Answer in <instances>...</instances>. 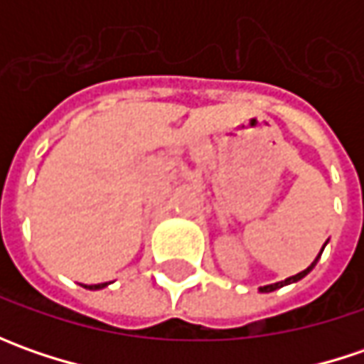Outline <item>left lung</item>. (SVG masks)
Segmentation results:
<instances>
[{"label": "left lung", "instance_id": "8db88e82", "mask_svg": "<svg viewBox=\"0 0 364 364\" xmlns=\"http://www.w3.org/2000/svg\"><path fill=\"white\" fill-rule=\"evenodd\" d=\"M326 243H328V241H326ZM326 243H324V247H326ZM324 247H322V251H324ZM322 251L318 253V257H316L314 261H312V263H310V265H308V267L304 269V272L296 273V275L287 277V279H284V282H277V284H269V286L259 287V291H261V294H269V291H275V289H279V287L289 286V284H296V282H300V279H304V277H306V275H308V273L312 272V269H314V267H316V263H318V259H320V255H322Z\"/></svg>", "mask_w": 364, "mask_h": 364}]
</instances>
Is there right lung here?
<instances>
[{
    "label": "right lung",
    "mask_w": 364,
    "mask_h": 364,
    "mask_svg": "<svg viewBox=\"0 0 364 364\" xmlns=\"http://www.w3.org/2000/svg\"><path fill=\"white\" fill-rule=\"evenodd\" d=\"M107 286H109V284H97V286H85V284H82V287H87V289H103V287Z\"/></svg>",
    "instance_id": "1"
}]
</instances>
